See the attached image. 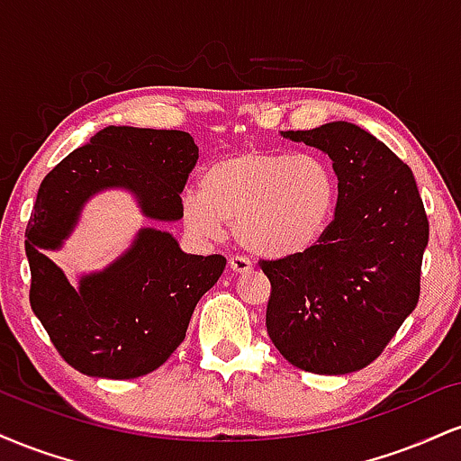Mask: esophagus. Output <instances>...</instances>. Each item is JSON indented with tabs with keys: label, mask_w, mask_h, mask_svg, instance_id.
Masks as SVG:
<instances>
[{
	"label": "esophagus",
	"mask_w": 461,
	"mask_h": 461,
	"mask_svg": "<svg viewBox=\"0 0 461 461\" xmlns=\"http://www.w3.org/2000/svg\"><path fill=\"white\" fill-rule=\"evenodd\" d=\"M230 268L234 273H238V275H242V273H249L253 268V264H251V260H249V258H245V256H230Z\"/></svg>",
	"instance_id": "34e87169"
}]
</instances>
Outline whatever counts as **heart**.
<instances>
[{"instance_id":"obj_1","label":"heart","mask_w":461,"mask_h":461,"mask_svg":"<svg viewBox=\"0 0 461 461\" xmlns=\"http://www.w3.org/2000/svg\"><path fill=\"white\" fill-rule=\"evenodd\" d=\"M336 201V173L321 156L242 149L203 168L201 190L184 193L182 216L203 240H219L234 225L249 251L293 256L325 236Z\"/></svg>"}]
</instances>
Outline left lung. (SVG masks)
<instances>
[{
	"instance_id": "1",
	"label": "left lung",
	"mask_w": 461,
	"mask_h": 461,
	"mask_svg": "<svg viewBox=\"0 0 461 461\" xmlns=\"http://www.w3.org/2000/svg\"><path fill=\"white\" fill-rule=\"evenodd\" d=\"M282 134L331 158L338 201L314 247L260 260L267 331L293 366L347 375L382 356L414 312L429 221L411 168L366 130L333 121Z\"/></svg>"
}]
</instances>
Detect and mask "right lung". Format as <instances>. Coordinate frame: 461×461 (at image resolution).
Returning a JSON list of instances; mask_svg holds the SVG:
<instances>
[{
    "instance_id": "add662e5",
    "label": "right lung",
    "mask_w": 461,
    "mask_h": 461,
    "mask_svg": "<svg viewBox=\"0 0 461 461\" xmlns=\"http://www.w3.org/2000/svg\"><path fill=\"white\" fill-rule=\"evenodd\" d=\"M197 158L186 131L108 125L41 182L25 230L30 305L79 373L134 379L162 366L227 260L184 253L168 231L145 227L123 256L76 288L45 251L62 247L84 203L105 188L130 190L147 219H182L179 194Z\"/></svg>"
}]
</instances>
